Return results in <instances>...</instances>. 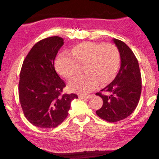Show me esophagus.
Here are the masks:
<instances>
[{
  "mask_svg": "<svg viewBox=\"0 0 159 159\" xmlns=\"http://www.w3.org/2000/svg\"><path fill=\"white\" fill-rule=\"evenodd\" d=\"M79 98L80 99H89L91 98V95H80Z\"/></svg>",
  "mask_w": 159,
  "mask_h": 159,
  "instance_id": "obj_1",
  "label": "esophagus"
}]
</instances>
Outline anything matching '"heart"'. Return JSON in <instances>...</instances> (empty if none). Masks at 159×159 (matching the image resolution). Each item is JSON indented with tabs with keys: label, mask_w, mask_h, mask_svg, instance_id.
Returning <instances> with one entry per match:
<instances>
[{
	"label": "heart",
	"mask_w": 159,
	"mask_h": 159,
	"mask_svg": "<svg viewBox=\"0 0 159 159\" xmlns=\"http://www.w3.org/2000/svg\"><path fill=\"white\" fill-rule=\"evenodd\" d=\"M119 50L114 44H100L83 42L72 48L70 53L64 52L55 61L57 71L66 79H71L80 71L84 65L85 74L79 75L69 83L74 92L87 93L98 87L99 83H111L119 69Z\"/></svg>",
	"instance_id": "1"
}]
</instances>
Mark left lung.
Returning <instances> with one entry per match:
<instances>
[{
  "instance_id": "8db88e82",
  "label": "left lung",
  "mask_w": 159,
  "mask_h": 159,
  "mask_svg": "<svg viewBox=\"0 0 159 159\" xmlns=\"http://www.w3.org/2000/svg\"><path fill=\"white\" fill-rule=\"evenodd\" d=\"M120 52V67L113 81L102 89L109 95L101 97L103 105L96 111L99 118L112 123L129 116L136 109L140 98L142 79L138 61L133 51L124 42L113 39Z\"/></svg>"
}]
</instances>
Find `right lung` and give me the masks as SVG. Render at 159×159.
Instances as JSON below:
<instances>
[{
	"instance_id": "obj_1",
	"label": "right lung",
	"mask_w": 159,
	"mask_h": 159,
	"mask_svg": "<svg viewBox=\"0 0 159 159\" xmlns=\"http://www.w3.org/2000/svg\"><path fill=\"white\" fill-rule=\"evenodd\" d=\"M64 39L48 37L35 44L23 61L19 98L24 114L36 127L54 128L68 116L76 94L61 95L66 84L55 69V59Z\"/></svg>"
}]
</instances>
